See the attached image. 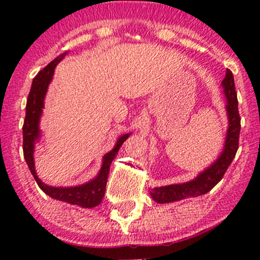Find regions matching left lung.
Segmentation results:
<instances>
[{
  "instance_id": "8db88e82",
  "label": "left lung",
  "mask_w": 260,
  "mask_h": 260,
  "mask_svg": "<svg viewBox=\"0 0 260 260\" xmlns=\"http://www.w3.org/2000/svg\"><path fill=\"white\" fill-rule=\"evenodd\" d=\"M221 86L223 94L226 97V113L229 119L225 145L219 157L199 174L195 179L183 183L168 184V186L155 187L150 189L152 200L157 204H168V202L180 201L187 198L200 197L208 193L226 173L239 147L240 134V116L238 111V99L234 85L233 74L230 70H226L225 79L222 80Z\"/></svg>"
}]
</instances>
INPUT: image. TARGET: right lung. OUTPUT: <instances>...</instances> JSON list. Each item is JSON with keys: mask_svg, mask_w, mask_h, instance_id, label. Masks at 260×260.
<instances>
[{"mask_svg": "<svg viewBox=\"0 0 260 260\" xmlns=\"http://www.w3.org/2000/svg\"><path fill=\"white\" fill-rule=\"evenodd\" d=\"M67 52L62 53L59 56L48 63L44 70L37 74V77L31 83L30 92L28 94L27 105H26V117L23 123V156L26 159L28 168H29L31 175L34 176L38 186L45 194L55 200L67 202L71 205L80 206L83 208H93L101 204L105 194L106 180L109 177L110 165L116 157L117 152L122 147V144L127 140L131 133L124 134L117 140L115 147L109 152L103 156V162L99 173L93 179L85 182L79 186L74 187H53L48 186L39 179L35 170L34 163V150L35 144L40 141L41 130H40V119L42 116V109L45 106V97L47 93L48 86L53 79L55 66L65 58Z\"/></svg>", "mask_w": 260, "mask_h": 260, "instance_id": "right-lung-1", "label": "right lung"}]
</instances>
